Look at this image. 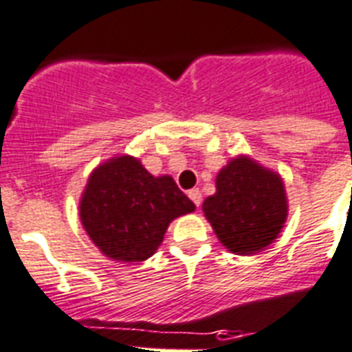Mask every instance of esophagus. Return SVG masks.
Returning <instances> with one entry per match:
<instances>
[{"label": "esophagus", "instance_id": "34e87169", "mask_svg": "<svg viewBox=\"0 0 352 352\" xmlns=\"http://www.w3.org/2000/svg\"><path fill=\"white\" fill-rule=\"evenodd\" d=\"M188 197L192 199V203L196 205V207H199V205H201V190H199V188H192V190H188Z\"/></svg>", "mask_w": 352, "mask_h": 352}]
</instances>
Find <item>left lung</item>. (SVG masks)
Instances as JSON below:
<instances>
[{
	"label": "left lung",
	"instance_id": "8db88e82",
	"mask_svg": "<svg viewBox=\"0 0 352 352\" xmlns=\"http://www.w3.org/2000/svg\"><path fill=\"white\" fill-rule=\"evenodd\" d=\"M203 212L232 254H257L277 239L286 223L283 178L248 156H237L219 170L216 194L203 201Z\"/></svg>",
	"mask_w": 352,
	"mask_h": 352
}]
</instances>
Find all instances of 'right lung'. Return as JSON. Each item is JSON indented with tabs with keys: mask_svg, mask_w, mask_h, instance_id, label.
I'll use <instances>...</instances> for the list:
<instances>
[{
	"mask_svg": "<svg viewBox=\"0 0 352 352\" xmlns=\"http://www.w3.org/2000/svg\"><path fill=\"white\" fill-rule=\"evenodd\" d=\"M194 208L170 176L155 178L140 160L124 155L93 170L78 216L106 257L140 263L158 250L170 221Z\"/></svg>",
	"mask_w": 352,
	"mask_h": 352,
	"instance_id": "obj_1",
	"label": "right lung"
}]
</instances>
